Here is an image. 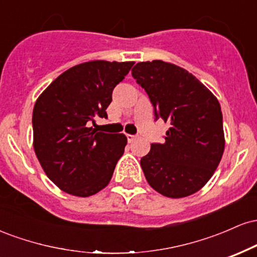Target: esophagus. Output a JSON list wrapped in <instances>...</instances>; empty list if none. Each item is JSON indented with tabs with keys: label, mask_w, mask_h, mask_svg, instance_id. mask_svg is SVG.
Segmentation results:
<instances>
[{
	"label": "esophagus",
	"mask_w": 257,
	"mask_h": 257,
	"mask_svg": "<svg viewBox=\"0 0 257 257\" xmlns=\"http://www.w3.org/2000/svg\"><path fill=\"white\" fill-rule=\"evenodd\" d=\"M137 138L135 135H132V134H126V139H128V143H132V141H134V139Z\"/></svg>",
	"instance_id": "obj_1"
}]
</instances>
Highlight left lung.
Returning <instances> with one entry per match:
<instances>
[{
  "instance_id": "8db88e82",
  "label": "left lung",
  "mask_w": 257,
  "mask_h": 257,
  "mask_svg": "<svg viewBox=\"0 0 257 257\" xmlns=\"http://www.w3.org/2000/svg\"><path fill=\"white\" fill-rule=\"evenodd\" d=\"M151 100L155 118L170 125L163 144H152L140 164L153 190L169 198L196 193L210 180L225 150L216 96L192 73L162 60L132 70Z\"/></svg>"
}]
</instances>
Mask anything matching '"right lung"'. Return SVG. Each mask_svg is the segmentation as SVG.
I'll return each instance as SVG.
<instances>
[{"label":"right lung","instance_id":"right-lung-1","mask_svg":"<svg viewBox=\"0 0 257 257\" xmlns=\"http://www.w3.org/2000/svg\"><path fill=\"white\" fill-rule=\"evenodd\" d=\"M134 61L94 60L61 73L32 112L34 150L44 173L64 192L89 197L108 185L126 145L124 134L93 128L107 118L112 90Z\"/></svg>","mask_w":257,"mask_h":257}]
</instances>
